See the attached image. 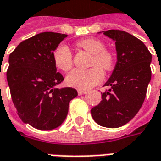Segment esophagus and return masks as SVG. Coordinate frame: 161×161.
<instances>
[{
    "label": "esophagus",
    "instance_id": "obj_1",
    "mask_svg": "<svg viewBox=\"0 0 161 161\" xmlns=\"http://www.w3.org/2000/svg\"><path fill=\"white\" fill-rule=\"evenodd\" d=\"M77 93H78L79 96H81V95H84L86 93V91H84V90H78V91H77Z\"/></svg>",
    "mask_w": 161,
    "mask_h": 161
}]
</instances>
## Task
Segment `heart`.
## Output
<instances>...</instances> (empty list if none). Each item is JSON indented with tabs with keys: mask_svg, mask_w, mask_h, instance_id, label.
I'll return each mask as SVG.
<instances>
[{
	"mask_svg": "<svg viewBox=\"0 0 161 161\" xmlns=\"http://www.w3.org/2000/svg\"><path fill=\"white\" fill-rule=\"evenodd\" d=\"M77 45L93 54L91 60V65L93 67L88 70L75 69L71 70L67 75L66 83L71 87L87 90L101 82L103 77V70L109 71L113 69L115 65V57L110 51L105 49L104 43L97 39H85L78 41ZM53 58L55 65L59 70L68 71L72 67V53L64 44H60L57 46L53 52Z\"/></svg>",
	"mask_w": 161,
	"mask_h": 161,
	"instance_id": "b5f03b06",
	"label": "heart"
}]
</instances>
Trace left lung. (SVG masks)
I'll list each match as a JSON object with an SVG mask.
<instances>
[{
	"mask_svg": "<svg viewBox=\"0 0 161 161\" xmlns=\"http://www.w3.org/2000/svg\"><path fill=\"white\" fill-rule=\"evenodd\" d=\"M102 33L115 41L117 61L104 84L109 90L102 94V101L91 112L97 124L115 128L131 121L142 108L151 80L152 54L142 40L127 32Z\"/></svg>",
	"mask_w": 161,
	"mask_h": 161,
	"instance_id": "obj_1",
	"label": "left lung"
}]
</instances>
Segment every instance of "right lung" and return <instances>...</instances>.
Here are the masks:
<instances>
[{
  "label": "right lung",
  "instance_id": "add662e5",
  "mask_svg": "<svg viewBox=\"0 0 161 161\" xmlns=\"http://www.w3.org/2000/svg\"><path fill=\"white\" fill-rule=\"evenodd\" d=\"M66 34L44 32L20 42L9 55L7 79L19 118L40 130H52L65 120L69 103L77 96L53 62L54 50Z\"/></svg>",
  "mask_w": 161,
  "mask_h": 161
}]
</instances>
